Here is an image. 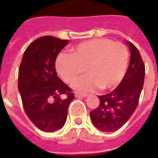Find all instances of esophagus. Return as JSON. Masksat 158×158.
I'll return each instance as SVG.
<instances>
[{
	"label": "esophagus",
	"mask_w": 158,
	"mask_h": 158,
	"mask_svg": "<svg viewBox=\"0 0 158 158\" xmlns=\"http://www.w3.org/2000/svg\"><path fill=\"white\" fill-rule=\"evenodd\" d=\"M74 96L76 98H79V97H87L88 94H81V93H79V92H74Z\"/></svg>",
	"instance_id": "34e87169"
}]
</instances>
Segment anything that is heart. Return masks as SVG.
I'll return each instance as SVG.
<instances>
[{
	"mask_svg": "<svg viewBox=\"0 0 158 158\" xmlns=\"http://www.w3.org/2000/svg\"><path fill=\"white\" fill-rule=\"evenodd\" d=\"M129 52L124 44L106 38L87 41L75 47L71 55L61 54L56 61L57 73L70 84L84 71L86 75L76 79L74 89L90 92L98 87L101 90L117 86L127 71Z\"/></svg>",
	"mask_w": 158,
	"mask_h": 158,
	"instance_id": "b5f03b06",
	"label": "heart"
}]
</instances>
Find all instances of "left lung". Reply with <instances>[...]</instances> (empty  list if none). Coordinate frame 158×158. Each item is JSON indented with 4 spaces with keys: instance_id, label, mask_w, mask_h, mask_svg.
<instances>
[{
    "instance_id": "obj_1",
    "label": "left lung",
    "mask_w": 158,
    "mask_h": 158,
    "mask_svg": "<svg viewBox=\"0 0 158 158\" xmlns=\"http://www.w3.org/2000/svg\"><path fill=\"white\" fill-rule=\"evenodd\" d=\"M126 43L130 60L125 76L111 93L98 96L100 104L90 113L92 123L104 132L116 131L127 122L137 107L143 87L145 66L141 55L132 43Z\"/></svg>"
}]
</instances>
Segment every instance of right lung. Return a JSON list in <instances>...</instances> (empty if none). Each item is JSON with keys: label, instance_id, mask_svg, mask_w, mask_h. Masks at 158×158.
I'll return each instance as SVG.
<instances>
[{"label": "right lung", "instance_id": "add662e5", "mask_svg": "<svg viewBox=\"0 0 158 158\" xmlns=\"http://www.w3.org/2000/svg\"><path fill=\"white\" fill-rule=\"evenodd\" d=\"M69 41L52 36L36 39L23 53L18 77V89L23 109L36 127L45 132L61 129L68 107L74 98L71 89L57 76L55 63ZM66 94L65 99L60 95Z\"/></svg>", "mask_w": 158, "mask_h": 158}]
</instances>
